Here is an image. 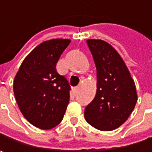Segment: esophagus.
<instances>
[{"instance_id":"obj_1","label":"esophagus","mask_w":152,"mask_h":152,"mask_svg":"<svg viewBox=\"0 0 152 152\" xmlns=\"http://www.w3.org/2000/svg\"><path fill=\"white\" fill-rule=\"evenodd\" d=\"M73 93L74 94H78L79 93V87H76V88L73 89Z\"/></svg>"}]
</instances>
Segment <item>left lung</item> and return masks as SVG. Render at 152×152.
Segmentation results:
<instances>
[{
    "instance_id": "left-lung-1",
    "label": "left lung",
    "mask_w": 152,
    "mask_h": 152,
    "mask_svg": "<svg viewBox=\"0 0 152 152\" xmlns=\"http://www.w3.org/2000/svg\"><path fill=\"white\" fill-rule=\"evenodd\" d=\"M96 67L97 90L85 107V120L99 130L118 129L129 118L137 102L135 84L118 52L102 39H87Z\"/></svg>"
}]
</instances>
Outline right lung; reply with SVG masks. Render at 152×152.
Wrapping results in <instances>:
<instances>
[{
	"mask_svg": "<svg viewBox=\"0 0 152 152\" xmlns=\"http://www.w3.org/2000/svg\"><path fill=\"white\" fill-rule=\"evenodd\" d=\"M67 39H53L37 45L22 62L13 81L16 102L31 124L50 129L63 118L69 102L70 85L56 72Z\"/></svg>",
	"mask_w": 152,
	"mask_h": 152,
	"instance_id": "right-lung-1",
	"label": "right lung"
}]
</instances>
